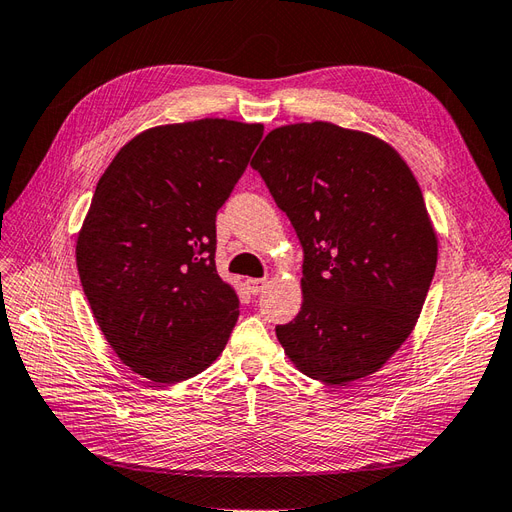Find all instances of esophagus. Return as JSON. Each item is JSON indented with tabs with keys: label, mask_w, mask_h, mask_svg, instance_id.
Masks as SVG:
<instances>
[{
	"label": "esophagus",
	"mask_w": 512,
	"mask_h": 512,
	"mask_svg": "<svg viewBox=\"0 0 512 512\" xmlns=\"http://www.w3.org/2000/svg\"><path fill=\"white\" fill-rule=\"evenodd\" d=\"M245 286H247V290H250L252 295H260L262 288L267 286V280L265 278H247Z\"/></svg>",
	"instance_id": "esophagus-1"
}]
</instances>
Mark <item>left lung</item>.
Wrapping results in <instances>:
<instances>
[{
    "mask_svg": "<svg viewBox=\"0 0 512 512\" xmlns=\"http://www.w3.org/2000/svg\"><path fill=\"white\" fill-rule=\"evenodd\" d=\"M303 247V303L275 327L310 379L377 372L418 323L437 267V232L405 159L334 122L273 129L252 159Z\"/></svg>",
    "mask_w": 512,
    "mask_h": 512,
    "instance_id": "1",
    "label": "left lung"
}]
</instances>
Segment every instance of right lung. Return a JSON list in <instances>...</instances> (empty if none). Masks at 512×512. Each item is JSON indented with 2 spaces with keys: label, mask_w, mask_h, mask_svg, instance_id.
Returning <instances> with one entry per match:
<instances>
[{
  "label": "right lung",
  "mask_w": 512,
  "mask_h": 512,
  "mask_svg": "<svg viewBox=\"0 0 512 512\" xmlns=\"http://www.w3.org/2000/svg\"><path fill=\"white\" fill-rule=\"evenodd\" d=\"M262 131L226 118L161 124L96 183L77 271L109 347L137 375L178 383L222 355L239 297L215 267V217Z\"/></svg>",
  "instance_id": "add662e5"
}]
</instances>
